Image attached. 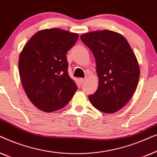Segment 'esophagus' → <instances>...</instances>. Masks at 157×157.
<instances>
[{
	"mask_svg": "<svg viewBox=\"0 0 157 157\" xmlns=\"http://www.w3.org/2000/svg\"><path fill=\"white\" fill-rule=\"evenodd\" d=\"M86 78H80V82L81 83H84V82H86Z\"/></svg>",
	"mask_w": 157,
	"mask_h": 157,
	"instance_id": "1",
	"label": "esophagus"
}]
</instances>
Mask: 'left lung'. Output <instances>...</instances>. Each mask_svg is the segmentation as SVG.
<instances>
[{"instance_id": "8db88e82", "label": "left lung", "mask_w": 157, "mask_h": 157, "mask_svg": "<svg viewBox=\"0 0 157 157\" xmlns=\"http://www.w3.org/2000/svg\"><path fill=\"white\" fill-rule=\"evenodd\" d=\"M81 40L96 59L98 86L89 96L98 111L113 113L125 106L138 85L140 70L129 44L123 36L111 31L84 33Z\"/></svg>"}]
</instances>
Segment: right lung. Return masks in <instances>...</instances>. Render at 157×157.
I'll return each mask as SVG.
<instances>
[{
	"label": "right lung",
	"instance_id": "1",
	"mask_svg": "<svg viewBox=\"0 0 157 157\" xmlns=\"http://www.w3.org/2000/svg\"><path fill=\"white\" fill-rule=\"evenodd\" d=\"M78 38L60 29H45L30 38L18 61L21 80L34 106L52 112L66 106L77 90L69 77L66 53Z\"/></svg>",
	"mask_w": 157,
	"mask_h": 157
}]
</instances>
